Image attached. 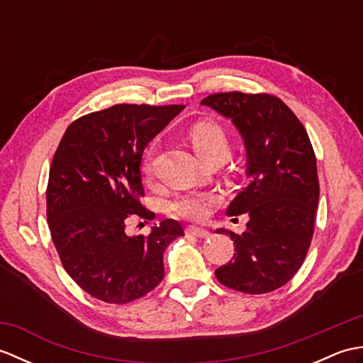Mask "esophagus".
<instances>
[{
	"mask_svg": "<svg viewBox=\"0 0 363 363\" xmlns=\"http://www.w3.org/2000/svg\"><path fill=\"white\" fill-rule=\"evenodd\" d=\"M186 234L187 235H194V237H199V238H206V237L211 235L209 230L203 229V228H198V226H189L186 229Z\"/></svg>",
	"mask_w": 363,
	"mask_h": 363,
	"instance_id": "34e87169",
	"label": "esophagus"
}]
</instances>
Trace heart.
<instances>
[{
	"instance_id": "heart-1",
	"label": "heart",
	"mask_w": 363,
	"mask_h": 363,
	"mask_svg": "<svg viewBox=\"0 0 363 363\" xmlns=\"http://www.w3.org/2000/svg\"><path fill=\"white\" fill-rule=\"evenodd\" d=\"M189 140L191 148L201 160L218 157L225 160L230 154V140L226 130L217 123L199 121L189 129ZM146 174L152 172V150L146 156L143 164ZM220 201V198L213 194H187L182 195L172 203V211L184 218L203 220L211 212V207Z\"/></svg>"
}]
</instances>
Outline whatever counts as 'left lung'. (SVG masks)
Instances as JSON below:
<instances>
[{
	"mask_svg": "<svg viewBox=\"0 0 363 363\" xmlns=\"http://www.w3.org/2000/svg\"><path fill=\"white\" fill-rule=\"evenodd\" d=\"M230 118L246 148L250 182L229 204V217L248 213L246 230L217 229L234 242V257L215 269L229 289L262 295L287 284L303 265L313 235L320 184L304 126L287 104L268 94H215L204 98Z\"/></svg>",
	"mask_w": 363,
	"mask_h": 363,
	"instance_id": "1",
	"label": "left lung"
}]
</instances>
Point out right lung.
Returning <instances> with one entry per match:
<instances>
[{
  "label": "right lung",
  "mask_w": 363,
  "mask_h": 363,
  "mask_svg": "<svg viewBox=\"0 0 363 363\" xmlns=\"http://www.w3.org/2000/svg\"><path fill=\"white\" fill-rule=\"evenodd\" d=\"M184 106L117 104L67 128L54 154L46 218L60 262L96 299L126 304L164 279V252L184 229L164 220L148 235H128L126 220L154 218L140 203L142 156Z\"/></svg>",
  "instance_id": "right-lung-1"
}]
</instances>
